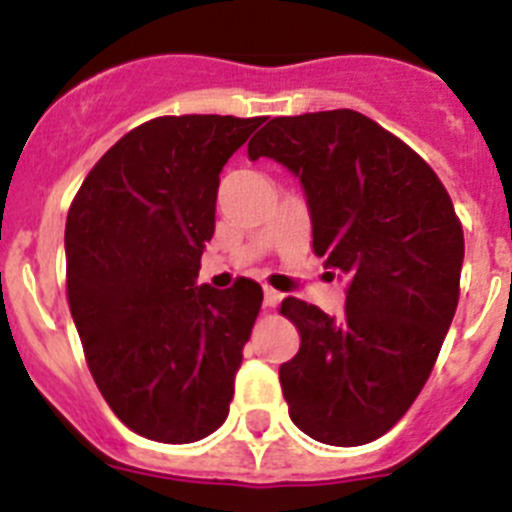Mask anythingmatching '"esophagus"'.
<instances>
[{"label":"esophagus","instance_id":"34e87169","mask_svg":"<svg viewBox=\"0 0 512 512\" xmlns=\"http://www.w3.org/2000/svg\"><path fill=\"white\" fill-rule=\"evenodd\" d=\"M279 302H282V292H277V289H271V287H264V307H277Z\"/></svg>","mask_w":512,"mask_h":512}]
</instances>
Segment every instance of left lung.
Here are the masks:
<instances>
[{"label":"left lung","mask_w":512,"mask_h":512,"mask_svg":"<svg viewBox=\"0 0 512 512\" xmlns=\"http://www.w3.org/2000/svg\"><path fill=\"white\" fill-rule=\"evenodd\" d=\"M248 156L300 176L312 251L346 277V312L282 300L300 351L279 366L289 418L330 446L377 441L433 372L459 305L464 230L423 158L354 110L271 117Z\"/></svg>","instance_id":"obj_1"}]
</instances>
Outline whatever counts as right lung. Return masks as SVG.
I'll use <instances>...</instances> for the list:
<instances>
[{
  "label": "right lung",
  "instance_id": "right-lung-1",
  "mask_svg": "<svg viewBox=\"0 0 512 512\" xmlns=\"http://www.w3.org/2000/svg\"><path fill=\"white\" fill-rule=\"evenodd\" d=\"M261 117L164 115L99 158L66 217V297L89 372L130 431L192 443L225 423L261 284L197 287L220 171Z\"/></svg>",
  "mask_w": 512,
  "mask_h": 512
}]
</instances>
